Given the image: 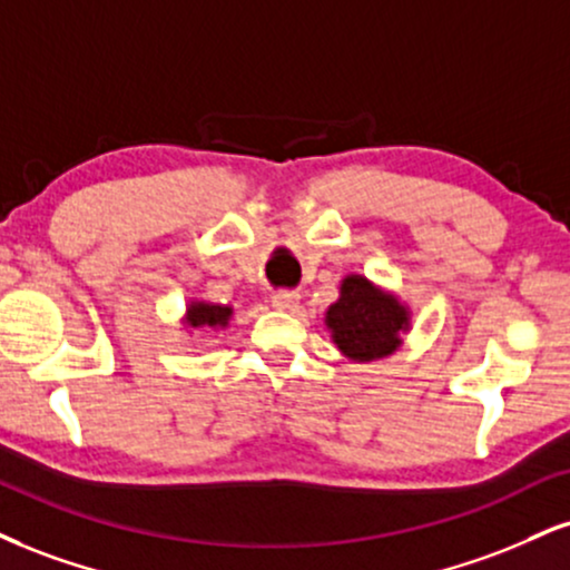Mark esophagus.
Segmentation results:
<instances>
[{"label": "esophagus", "mask_w": 570, "mask_h": 570, "mask_svg": "<svg viewBox=\"0 0 570 570\" xmlns=\"http://www.w3.org/2000/svg\"><path fill=\"white\" fill-rule=\"evenodd\" d=\"M271 303L276 311H284V313H292L299 307V294L297 292H276L271 297Z\"/></svg>", "instance_id": "34e87169"}]
</instances>
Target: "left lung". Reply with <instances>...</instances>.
I'll return each mask as SVG.
<instances>
[{
  "label": "left lung",
  "mask_w": 570,
  "mask_h": 570,
  "mask_svg": "<svg viewBox=\"0 0 570 570\" xmlns=\"http://www.w3.org/2000/svg\"><path fill=\"white\" fill-rule=\"evenodd\" d=\"M409 307L366 276H345L340 299L326 311L334 345L351 361L366 363L393 355L409 332Z\"/></svg>",
  "instance_id": "left-lung-1"
}]
</instances>
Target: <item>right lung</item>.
Returning <instances> with one entry per match:
<instances>
[{"label":"right lung","instance_id":"right-lung-1","mask_svg":"<svg viewBox=\"0 0 570 570\" xmlns=\"http://www.w3.org/2000/svg\"><path fill=\"white\" fill-rule=\"evenodd\" d=\"M233 315V307L215 303H190L183 324L188 328H225Z\"/></svg>","mask_w":570,"mask_h":570}]
</instances>
